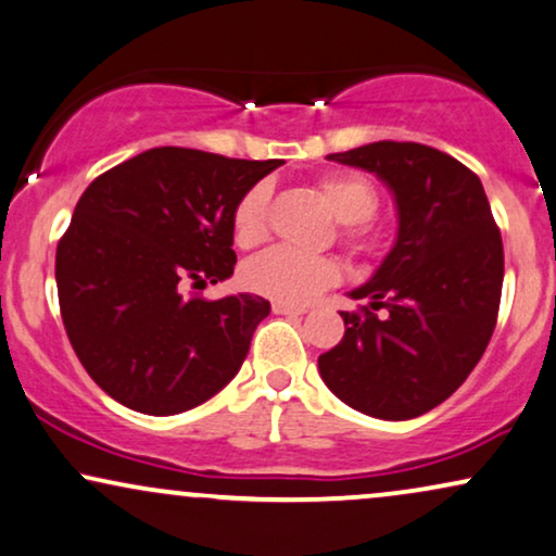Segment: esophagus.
<instances>
[{
	"mask_svg": "<svg viewBox=\"0 0 556 556\" xmlns=\"http://www.w3.org/2000/svg\"><path fill=\"white\" fill-rule=\"evenodd\" d=\"M271 311L277 313V315H305V313H307L305 307H300V305H285V302H274Z\"/></svg>",
	"mask_w": 556,
	"mask_h": 556,
	"instance_id": "obj_1",
	"label": "esophagus"
}]
</instances>
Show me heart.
Here are the masks:
<instances>
[{"label":"heart","mask_w":556,"mask_h":556,"mask_svg":"<svg viewBox=\"0 0 556 556\" xmlns=\"http://www.w3.org/2000/svg\"><path fill=\"white\" fill-rule=\"evenodd\" d=\"M330 215L341 223V241L359 254H375L382 245L379 228L369 220L379 207L377 187L356 172H328L315 181ZM233 238L249 249L264 241L269 228V187L254 185L245 189L233 207ZM245 290L285 305H305L323 290L336 285L339 264L326 256H305L292 249L264 251L245 262L241 271Z\"/></svg>","instance_id":"1"}]
</instances>
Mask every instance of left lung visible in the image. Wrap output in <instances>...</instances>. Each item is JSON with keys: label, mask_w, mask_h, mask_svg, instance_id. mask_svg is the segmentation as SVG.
I'll list each match as a JSON object with an SVG mask.
<instances>
[{"label": "left lung", "mask_w": 556, "mask_h": 556, "mask_svg": "<svg viewBox=\"0 0 556 556\" xmlns=\"http://www.w3.org/2000/svg\"><path fill=\"white\" fill-rule=\"evenodd\" d=\"M330 161L377 174L395 192L397 241L341 313L346 333L318 356L328 390L382 420L418 418L482 359L503 292V238L482 181L448 153L379 140ZM384 309V316H377Z\"/></svg>", "instance_id": "1"}]
</instances>
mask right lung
I'll list each match as a JSON object with an SVG mask.
<instances>
[{"label":"right lung","instance_id":"right-lung-1","mask_svg":"<svg viewBox=\"0 0 556 556\" xmlns=\"http://www.w3.org/2000/svg\"><path fill=\"white\" fill-rule=\"evenodd\" d=\"M279 164L164 146L84 189L55 249V285L76 356L117 403L174 416L241 369L269 300H185L179 287L233 274L236 202Z\"/></svg>","mask_w":556,"mask_h":556}]
</instances>
